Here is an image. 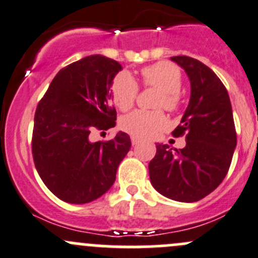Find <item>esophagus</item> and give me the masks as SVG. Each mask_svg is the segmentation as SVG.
Returning a JSON list of instances; mask_svg holds the SVG:
<instances>
[{
  "label": "esophagus",
  "instance_id": "esophagus-1",
  "mask_svg": "<svg viewBox=\"0 0 258 258\" xmlns=\"http://www.w3.org/2000/svg\"><path fill=\"white\" fill-rule=\"evenodd\" d=\"M131 142H132V145H134V146H135V145L139 144V142H140V139H137V137L132 136V137H131Z\"/></svg>",
  "mask_w": 258,
  "mask_h": 258
}]
</instances>
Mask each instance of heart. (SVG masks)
Masks as SVG:
<instances>
[{"mask_svg": "<svg viewBox=\"0 0 258 258\" xmlns=\"http://www.w3.org/2000/svg\"><path fill=\"white\" fill-rule=\"evenodd\" d=\"M145 86L160 91L157 106L167 111H175L179 107V91L181 87V73L171 62L160 61L146 67L141 71ZM137 87L135 79L126 72L117 74L112 83V99L122 111L131 108L136 99ZM167 126V119L161 111H142L136 109L121 119V127L135 137H151Z\"/></svg>", "mask_w": 258, "mask_h": 258, "instance_id": "heart-1", "label": "heart"}]
</instances>
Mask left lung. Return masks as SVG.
Masks as SVG:
<instances>
[{"instance_id":"8db88e82","label":"left lung","mask_w":258,"mask_h":258,"mask_svg":"<svg viewBox=\"0 0 258 258\" xmlns=\"http://www.w3.org/2000/svg\"><path fill=\"white\" fill-rule=\"evenodd\" d=\"M190 82V99L172 135H186L184 149L156 145L150 181L161 196L184 203L211 194L226 177L237 145L228 92L211 68L189 56H172Z\"/></svg>"}]
</instances>
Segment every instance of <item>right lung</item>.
I'll return each mask as SVG.
<instances>
[{
  "mask_svg": "<svg viewBox=\"0 0 258 258\" xmlns=\"http://www.w3.org/2000/svg\"><path fill=\"white\" fill-rule=\"evenodd\" d=\"M122 71L103 55L86 56L62 68L37 104L32 156L47 189L72 204L93 202L108 191L117 169L131 149L127 134L93 142L94 128L116 126L111 87Z\"/></svg>",
  "mask_w": 258,
  "mask_h": 258,
  "instance_id": "right-lung-1",
  "label": "right lung"
}]
</instances>
